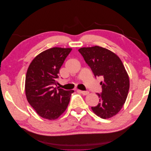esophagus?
<instances>
[{
  "mask_svg": "<svg viewBox=\"0 0 151 151\" xmlns=\"http://www.w3.org/2000/svg\"><path fill=\"white\" fill-rule=\"evenodd\" d=\"M79 92H80L81 94H83L84 96L88 95L89 94V91H80V90H79Z\"/></svg>",
  "mask_w": 151,
  "mask_h": 151,
  "instance_id": "34e87169",
  "label": "esophagus"
}]
</instances>
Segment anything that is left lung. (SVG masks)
Returning <instances> with one entry per match:
<instances>
[{
    "label": "left lung",
    "mask_w": 151,
    "mask_h": 151,
    "mask_svg": "<svg viewBox=\"0 0 151 151\" xmlns=\"http://www.w3.org/2000/svg\"><path fill=\"white\" fill-rule=\"evenodd\" d=\"M94 76L102 77V93L93 112L103 119L116 115L124 104L130 88L129 77L120 58L110 50L99 46L79 49Z\"/></svg>",
    "instance_id": "8db88e82"
}]
</instances>
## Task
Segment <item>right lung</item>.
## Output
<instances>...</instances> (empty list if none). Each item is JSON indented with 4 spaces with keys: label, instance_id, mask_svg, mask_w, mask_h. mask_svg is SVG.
<instances>
[{
    "label": "right lung",
    "instance_id": "add662e5",
    "mask_svg": "<svg viewBox=\"0 0 151 151\" xmlns=\"http://www.w3.org/2000/svg\"><path fill=\"white\" fill-rule=\"evenodd\" d=\"M72 48L54 47L38 55L30 63L25 80L27 100L38 115L57 119L65 111L74 90L54 88L59 70Z\"/></svg>",
    "mask_w": 151,
    "mask_h": 151
}]
</instances>
